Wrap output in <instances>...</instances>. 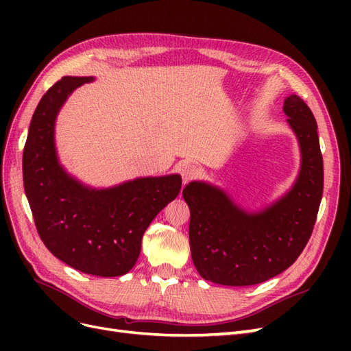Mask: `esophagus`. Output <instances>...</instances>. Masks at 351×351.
I'll return each mask as SVG.
<instances>
[{
  "instance_id": "34e87169",
  "label": "esophagus",
  "mask_w": 351,
  "mask_h": 351,
  "mask_svg": "<svg viewBox=\"0 0 351 351\" xmlns=\"http://www.w3.org/2000/svg\"><path fill=\"white\" fill-rule=\"evenodd\" d=\"M180 173H182L183 177V183L187 184L190 180L195 178L199 174V167L193 162H187L182 168H180Z\"/></svg>"
}]
</instances>
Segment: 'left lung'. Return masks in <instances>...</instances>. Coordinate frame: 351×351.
<instances>
[{
  "mask_svg": "<svg viewBox=\"0 0 351 351\" xmlns=\"http://www.w3.org/2000/svg\"><path fill=\"white\" fill-rule=\"evenodd\" d=\"M284 114L300 146V171L291 189L271 205L247 210L206 182H190V252L202 278L221 285H253L281 274L311 239L324 192V161L315 117L290 95Z\"/></svg>",
  "mask_w": 351,
  "mask_h": 351,
  "instance_id": "8db88e82",
  "label": "left lung"
}]
</instances>
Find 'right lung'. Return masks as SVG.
<instances>
[{
	"instance_id": "right-lung-1",
	"label": "right lung",
	"mask_w": 351,
	"mask_h": 351,
	"mask_svg": "<svg viewBox=\"0 0 351 351\" xmlns=\"http://www.w3.org/2000/svg\"><path fill=\"white\" fill-rule=\"evenodd\" d=\"M93 80L66 76L42 97L23 151V184L39 237L56 258L84 274L120 277L134 267L158 212L180 193L182 177L93 189L66 171L56 147L57 115L74 89Z\"/></svg>"
}]
</instances>
